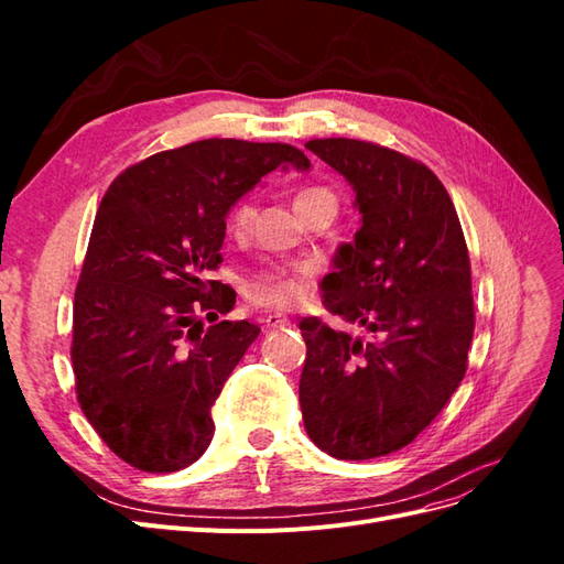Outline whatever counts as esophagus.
<instances>
[{
	"label": "esophagus",
	"instance_id": "obj_1",
	"mask_svg": "<svg viewBox=\"0 0 564 564\" xmlns=\"http://www.w3.org/2000/svg\"><path fill=\"white\" fill-rule=\"evenodd\" d=\"M265 327L268 329H284V327H289V324H292V319H289L286 315H280V313H270V315H265Z\"/></svg>",
	"mask_w": 564,
	"mask_h": 564
}]
</instances>
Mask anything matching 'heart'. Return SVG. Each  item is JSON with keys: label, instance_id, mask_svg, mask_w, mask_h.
<instances>
[{"label": "heart", "instance_id": "b5f03b06", "mask_svg": "<svg viewBox=\"0 0 564 564\" xmlns=\"http://www.w3.org/2000/svg\"><path fill=\"white\" fill-rule=\"evenodd\" d=\"M319 199H334V193L329 187H322V185L301 187L294 197V207L296 212H303L305 207H311V204ZM253 216H256L253 202L242 199L228 216V232L237 237L245 235L251 228ZM311 278H313V265L308 263L272 265L249 278L247 296L253 303L268 305V308H292V305H296L305 294H308Z\"/></svg>", "mask_w": 564, "mask_h": 564}]
</instances>
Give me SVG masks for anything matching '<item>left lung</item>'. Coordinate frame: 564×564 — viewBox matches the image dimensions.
<instances>
[{"label": "left lung", "mask_w": 564, "mask_h": 564, "mask_svg": "<svg viewBox=\"0 0 564 564\" xmlns=\"http://www.w3.org/2000/svg\"><path fill=\"white\" fill-rule=\"evenodd\" d=\"M305 148L352 185L362 216L322 280L324 308L369 336L301 319V412L322 452L367 460L406 447L464 379L475 329L468 247L425 164L355 139Z\"/></svg>", "instance_id": "left-lung-1"}]
</instances>
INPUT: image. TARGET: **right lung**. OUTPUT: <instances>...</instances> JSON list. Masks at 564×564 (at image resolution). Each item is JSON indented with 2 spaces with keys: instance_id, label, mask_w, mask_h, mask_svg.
I'll use <instances>...</instances> for the list:
<instances>
[{
  "instance_id": "right-lung-1",
  "label": "right lung",
  "mask_w": 564,
  "mask_h": 564,
  "mask_svg": "<svg viewBox=\"0 0 564 564\" xmlns=\"http://www.w3.org/2000/svg\"><path fill=\"white\" fill-rule=\"evenodd\" d=\"M278 166L311 169L286 143L207 139L119 174L100 202L73 313V369L84 416L133 468L174 473L207 452L212 406L259 336L209 280L224 261L232 204Z\"/></svg>"
}]
</instances>
